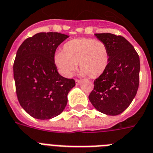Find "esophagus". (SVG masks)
I'll return each instance as SVG.
<instances>
[{
	"instance_id": "obj_1",
	"label": "esophagus",
	"mask_w": 153,
	"mask_h": 153,
	"mask_svg": "<svg viewBox=\"0 0 153 153\" xmlns=\"http://www.w3.org/2000/svg\"><path fill=\"white\" fill-rule=\"evenodd\" d=\"M75 81H76V85H79V84H80V83L81 82V80H78V79H76Z\"/></svg>"
}]
</instances>
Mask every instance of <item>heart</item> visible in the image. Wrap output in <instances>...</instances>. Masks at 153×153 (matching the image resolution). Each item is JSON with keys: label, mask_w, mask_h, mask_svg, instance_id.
<instances>
[{"label": "heart", "mask_w": 153, "mask_h": 153, "mask_svg": "<svg viewBox=\"0 0 153 153\" xmlns=\"http://www.w3.org/2000/svg\"><path fill=\"white\" fill-rule=\"evenodd\" d=\"M54 61L59 72L71 77L78 66L82 74L91 78L102 75L109 63V52L102 41L92 38H76L66 42L63 50L55 54Z\"/></svg>", "instance_id": "heart-1"}]
</instances>
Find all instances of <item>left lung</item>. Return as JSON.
Here are the masks:
<instances>
[{
  "mask_svg": "<svg viewBox=\"0 0 153 153\" xmlns=\"http://www.w3.org/2000/svg\"><path fill=\"white\" fill-rule=\"evenodd\" d=\"M109 52V63L102 75L94 80V88L88 96L99 112L116 116L132 103L140 80V58L133 46L122 36L96 33Z\"/></svg>",
  "mask_w": 153,
  "mask_h": 153,
  "instance_id": "1",
  "label": "left lung"
}]
</instances>
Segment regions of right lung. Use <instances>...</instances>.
<instances>
[{
	"instance_id": "1",
	"label": "right lung",
	"mask_w": 153,
	"mask_h": 153,
	"mask_svg": "<svg viewBox=\"0 0 153 153\" xmlns=\"http://www.w3.org/2000/svg\"><path fill=\"white\" fill-rule=\"evenodd\" d=\"M68 36L39 33L19 47L13 63L16 93L28 114L40 120L56 117L65 109L75 80L60 76L54 61L59 45Z\"/></svg>"
}]
</instances>
